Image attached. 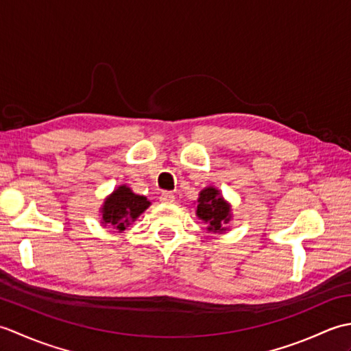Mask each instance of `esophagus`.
Here are the masks:
<instances>
[{"instance_id":"1","label":"esophagus","mask_w":351,"mask_h":351,"mask_svg":"<svg viewBox=\"0 0 351 351\" xmlns=\"http://www.w3.org/2000/svg\"><path fill=\"white\" fill-rule=\"evenodd\" d=\"M160 200L161 202L171 204V202H175V195L171 191H162L160 195Z\"/></svg>"}]
</instances>
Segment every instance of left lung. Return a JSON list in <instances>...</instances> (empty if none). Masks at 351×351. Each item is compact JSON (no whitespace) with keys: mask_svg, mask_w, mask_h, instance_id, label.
<instances>
[{"mask_svg":"<svg viewBox=\"0 0 351 351\" xmlns=\"http://www.w3.org/2000/svg\"><path fill=\"white\" fill-rule=\"evenodd\" d=\"M230 206L225 202V199L220 196L219 190L213 187L200 191L197 199V215L208 223L210 230H223L221 225L228 223L230 219Z\"/></svg>","mask_w":351,"mask_h":351,"instance_id":"obj_1","label":"left lung"}]
</instances>
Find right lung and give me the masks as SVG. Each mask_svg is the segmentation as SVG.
Returning a JSON list of instances; mask_svg holds the SVG:
<instances>
[{
    "mask_svg": "<svg viewBox=\"0 0 351 351\" xmlns=\"http://www.w3.org/2000/svg\"><path fill=\"white\" fill-rule=\"evenodd\" d=\"M149 205H151V202L145 196L134 195L131 189L122 185L104 202L102 223L114 226V229L123 230Z\"/></svg>",
    "mask_w": 351,
    "mask_h": 351,
    "instance_id": "obj_1",
    "label": "right lung"
}]
</instances>
